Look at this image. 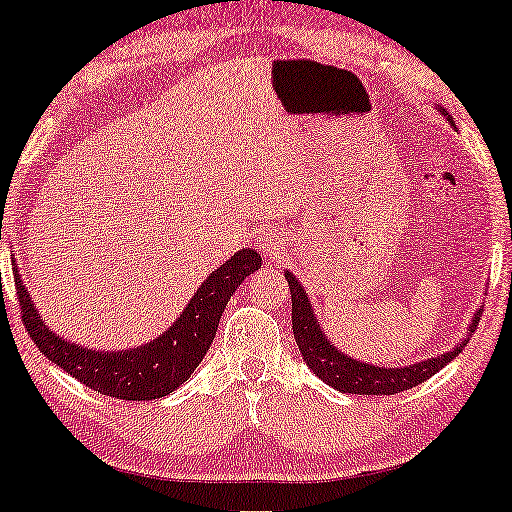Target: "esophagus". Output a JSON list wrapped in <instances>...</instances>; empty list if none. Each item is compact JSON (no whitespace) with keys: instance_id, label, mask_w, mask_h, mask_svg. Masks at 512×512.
I'll list each match as a JSON object with an SVG mask.
<instances>
[{"instance_id":"1","label":"esophagus","mask_w":512,"mask_h":512,"mask_svg":"<svg viewBox=\"0 0 512 512\" xmlns=\"http://www.w3.org/2000/svg\"><path fill=\"white\" fill-rule=\"evenodd\" d=\"M258 247L263 249V254L267 258H279L283 251H286V245H283V238L276 236V233H263L258 238Z\"/></svg>"}]
</instances>
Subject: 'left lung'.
<instances>
[{
    "label": "left lung",
    "mask_w": 512,
    "mask_h": 512,
    "mask_svg": "<svg viewBox=\"0 0 512 512\" xmlns=\"http://www.w3.org/2000/svg\"><path fill=\"white\" fill-rule=\"evenodd\" d=\"M438 111L442 115H447L451 127H454V120H451L445 108L438 106ZM286 279L292 295V333H295L297 347L301 351V356H304L306 365L311 367L315 376H320L326 385H331V388L340 392H351V395H395V392L410 390L415 388V385L424 383L426 379H431L435 372H440L442 367L451 363V360L463 351V347L469 342V335H472L476 331V326H479L483 313V308L474 313L472 322L467 326L465 340H460L451 351L420 360V363L415 365L379 367L363 363V360H354L351 356L342 354L340 349H335L331 345V340L324 335L320 322H317L313 304L308 301L304 286H301L292 272H286Z\"/></svg>",
    "instance_id": "left-lung-1"
}]
</instances>
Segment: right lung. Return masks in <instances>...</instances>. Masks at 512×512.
<instances>
[{"label":"right lung","mask_w":512,"mask_h":512,"mask_svg":"<svg viewBox=\"0 0 512 512\" xmlns=\"http://www.w3.org/2000/svg\"><path fill=\"white\" fill-rule=\"evenodd\" d=\"M261 261V254H256L254 249L236 251L229 261L206 276V281L201 283V288L192 295L170 329L147 345L122 351H97L58 338L40 320V313L22 283L18 265L13 267V276L22 322L36 347L54 365L81 381L86 388L97 390L99 395L149 401L170 395L183 381L190 379L201 358L211 349L217 324L233 292L249 274L261 267Z\"/></svg>","instance_id":"obj_1"}]
</instances>
